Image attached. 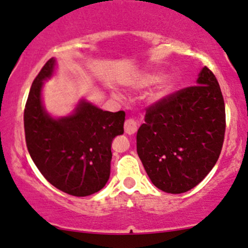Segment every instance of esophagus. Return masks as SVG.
Returning a JSON list of instances; mask_svg holds the SVG:
<instances>
[{
	"label": "esophagus",
	"mask_w": 248,
	"mask_h": 248,
	"mask_svg": "<svg viewBox=\"0 0 248 248\" xmlns=\"http://www.w3.org/2000/svg\"><path fill=\"white\" fill-rule=\"evenodd\" d=\"M124 130L125 133H127V135H133V133L137 131V123H136L135 119H126L124 123Z\"/></svg>",
	"instance_id": "obj_1"
}]
</instances>
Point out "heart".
<instances>
[{"mask_svg": "<svg viewBox=\"0 0 248 248\" xmlns=\"http://www.w3.org/2000/svg\"><path fill=\"white\" fill-rule=\"evenodd\" d=\"M157 83H159V87H158L157 93H155V97L157 98H160V97H164L165 94L170 93L172 91V89L174 88L173 77L166 76L164 78H161V75L158 74V72H149V74H145L141 77H139L136 80L135 87L144 89L157 84Z\"/></svg>", "mask_w": 248, "mask_h": 248, "instance_id": "obj_1", "label": "heart"}]
</instances>
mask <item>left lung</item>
I'll list each match as a JSON object with an SVG mask.
<instances>
[{
	"label": "left lung",
	"mask_w": 248,
	"mask_h": 248,
	"mask_svg": "<svg viewBox=\"0 0 248 248\" xmlns=\"http://www.w3.org/2000/svg\"><path fill=\"white\" fill-rule=\"evenodd\" d=\"M225 129L224 97L214 74L204 66L197 85L147 108L137 132V154L155 187L184 193L216 165Z\"/></svg>",
	"instance_id": "left-lung-1"
}]
</instances>
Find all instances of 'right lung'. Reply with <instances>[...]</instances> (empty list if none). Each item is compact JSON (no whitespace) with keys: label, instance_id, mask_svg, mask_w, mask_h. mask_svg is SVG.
<instances>
[{"label":"right lung","instance_id":"add662e5","mask_svg":"<svg viewBox=\"0 0 248 248\" xmlns=\"http://www.w3.org/2000/svg\"><path fill=\"white\" fill-rule=\"evenodd\" d=\"M55 58L32 82L24 109V132L30 157L58 190L87 197L104 187L110 177L111 143L123 135L125 112H110L82 101L71 116L55 119L42 105V85L54 72Z\"/></svg>","mask_w":248,"mask_h":248}]
</instances>
